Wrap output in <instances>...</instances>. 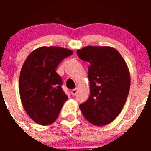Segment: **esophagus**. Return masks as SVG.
<instances>
[{
  "label": "esophagus",
  "mask_w": 151,
  "mask_h": 151,
  "mask_svg": "<svg viewBox=\"0 0 151 151\" xmlns=\"http://www.w3.org/2000/svg\"><path fill=\"white\" fill-rule=\"evenodd\" d=\"M77 91H78V90H77V88L73 89V90L71 91V94H72V95H73V96L76 95V94H77Z\"/></svg>",
  "instance_id": "34e87169"
}]
</instances>
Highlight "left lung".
<instances>
[{
  "instance_id": "8db88e82",
  "label": "left lung",
  "mask_w": 151,
  "mask_h": 151,
  "mask_svg": "<svg viewBox=\"0 0 151 151\" xmlns=\"http://www.w3.org/2000/svg\"><path fill=\"white\" fill-rule=\"evenodd\" d=\"M88 62L90 96L79 105L85 118L97 126L106 125L120 113L130 88L129 69L120 54L110 47H85L77 50Z\"/></svg>"
}]
</instances>
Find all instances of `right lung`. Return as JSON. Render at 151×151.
<instances>
[{
	"label": "right lung",
	"instance_id": "right-lung-1",
	"mask_svg": "<svg viewBox=\"0 0 151 151\" xmlns=\"http://www.w3.org/2000/svg\"><path fill=\"white\" fill-rule=\"evenodd\" d=\"M73 54L72 50L58 47H41L32 52L24 63L19 76V94L24 109L36 123H53L68 99L56 69Z\"/></svg>",
	"mask_w": 151,
	"mask_h": 151
}]
</instances>
